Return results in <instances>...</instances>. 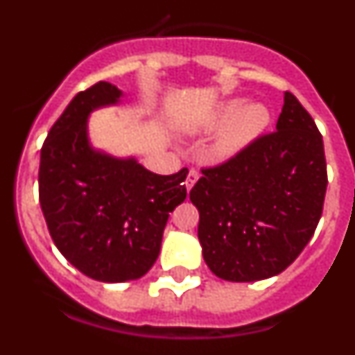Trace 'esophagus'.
Returning a JSON list of instances; mask_svg holds the SVG:
<instances>
[{"label":"esophagus","mask_w":355,"mask_h":355,"mask_svg":"<svg viewBox=\"0 0 355 355\" xmlns=\"http://www.w3.org/2000/svg\"><path fill=\"white\" fill-rule=\"evenodd\" d=\"M197 180H199V172H197V171H190V172H188L187 181H184V187H187L188 192L192 190V187L197 183Z\"/></svg>","instance_id":"1"}]
</instances>
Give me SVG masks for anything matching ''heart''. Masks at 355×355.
<instances>
[{
    "label": "heart",
    "mask_w": 355,
    "mask_h": 355,
    "mask_svg": "<svg viewBox=\"0 0 355 355\" xmlns=\"http://www.w3.org/2000/svg\"><path fill=\"white\" fill-rule=\"evenodd\" d=\"M268 121V110L259 103H227L208 121L209 128H222L213 140L209 153L215 159H229L240 155L266 130Z\"/></svg>",
    "instance_id": "b5f03b06"
}]
</instances>
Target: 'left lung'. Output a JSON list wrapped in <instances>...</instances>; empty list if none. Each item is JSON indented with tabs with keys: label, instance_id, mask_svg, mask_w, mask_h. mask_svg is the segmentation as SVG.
I'll return each mask as SVG.
<instances>
[{
	"label": "left lung",
	"instance_id": "left-lung-1",
	"mask_svg": "<svg viewBox=\"0 0 355 355\" xmlns=\"http://www.w3.org/2000/svg\"><path fill=\"white\" fill-rule=\"evenodd\" d=\"M325 190L322 135L299 99L286 92L275 131L227 162L202 168L190 190L209 270L233 283L281 274L315 234Z\"/></svg>",
	"mask_w": 355,
	"mask_h": 355
}]
</instances>
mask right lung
Returning a JSON list of instances; mask_svg holds the SVG:
<instances>
[{
	"mask_svg": "<svg viewBox=\"0 0 355 355\" xmlns=\"http://www.w3.org/2000/svg\"><path fill=\"white\" fill-rule=\"evenodd\" d=\"M121 97L108 81L76 94L40 149L39 200L49 234L72 266L101 283L146 275L168 215L187 199V168L159 175L90 146V112Z\"/></svg>",
	"mask_w": 355,
	"mask_h": 355,
	"instance_id": "obj_1",
	"label": "right lung"
}]
</instances>
